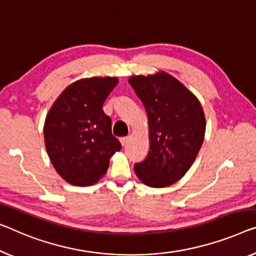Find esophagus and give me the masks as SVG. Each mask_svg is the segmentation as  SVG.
Listing matches in <instances>:
<instances>
[{
	"instance_id": "34e87169",
	"label": "esophagus",
	"mask_w": 256,
	"mask_h": 256,
	"mask_svg": "<svg viewBox=\"0 0 256 256\" xmlns=\"http://www.w3.org/2000/svg\"><path fill=\"white\" fill-rule=\"evenodd\" d=\"M120 144H123V146H125V144H126L128 141V136H123V138H120Z\"/></svg>"
}]
</instances>
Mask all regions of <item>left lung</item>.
I'll return each instance as SVG.
<instances>
[{
    "instance_id": "8db88e82",
    "label": "left lung",
    "mask_w": 256,
    "mask_h": 256,
    "mask_svg": "<svg viewBox=\"0 0 256 256\" xmlns=\"http://www.w3.org/2000/svg\"><path fill=\"white\" fill-rule=\"evenodd\" d=\"M130 85L146 109L150 152L134 172L144 184L161 188L184 177L202 146L206 118L192 92L166 72L133 76Z\"/></svg>"
}]
</instances>
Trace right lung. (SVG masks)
I'll use <instances>...</instances> for the list:
<instances>
[{
	"label": "right lung",
	"mask_w": 256,
	"mask_h": 256,
	"mask_svg": "<svg viewBox=\"0 0 256 256\" xmlns=\"http://www.w3.org/2000/svg\"><path fill=\"white\" fill-rule=\"evenodd\" d=\"M118 84L116 77H92L72 82L47 114L44 144L52 164L64 180L90 186L106 172L109 160L120 150L112 120L102 109Z\"/></svg>",
	"instance_id": "right-lung-1"
}]
</instances>
